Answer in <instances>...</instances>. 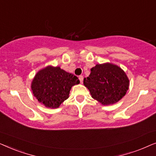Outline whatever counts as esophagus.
<instances>
[{"label":"esophagus","instance_id":"1","mask_svg":"<svg viewBox=\"0 0 156 156\" xmlns=\"http://www.w3.org/2000/svg\"><path fill=\"white\" fill-rule=\"evenodd\" d=\"M83 79H84V76H83L82 75L79 76V80H80L81 83H82V82H83Z\"/></svg>","mask_w":156,"mask_h":156}]
</instances>
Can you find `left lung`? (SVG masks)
Returning <instances> with one entry per match:
<instances>
[{
	"label": "left lung",
	"mask_w": 156,
	"mask_h": 156,
	"mask_svg": "<svg viewBox=\"0 0 156 156\" xmlns=\"http://www.w3.org/2000/svg\"><path fill=\"white\" fill-rule=\"evenodd\" d=\"M84 85L90 91L91 97L102 105L116 103L126 94L129 80L125 72L112 63L99 64L91 69Z\"/></svg>",
	"instance_id": "8db88e82"
}]
</instances>
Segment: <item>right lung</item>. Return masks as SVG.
<instances>
[{
	"mask_svg": "<svg viewBox=\"0 0 156 156\" xmlns=\"http://www.w3.org/2000/svg\"><path fill=\"white\" fill-rule=\"evenodd\" d=\"M78 84L77 76L59 67L48 66L35 74L31 89L40 103L46 107L57 108L69 98L72 87Z\"/></svg>",
	"mask_w": 156,
	"mask_h": 156,
	"instance_id": "obj_1",
	"label": "right lung"
}]
</instances>
